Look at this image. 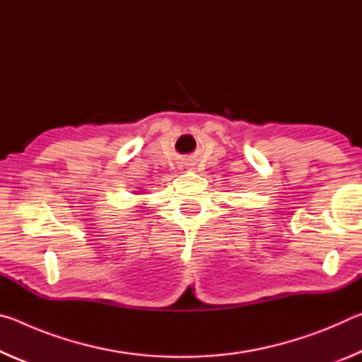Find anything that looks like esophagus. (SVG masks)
Masks as SVG:
<instances>
[{"label":"esophagus","mask_w":362,"mask_h":362,"mask_svg":"<svg viewBox=\"0 0 362 362\" xmlns=\"http://www.w3.org/2000/svg\"><path fill=\"white\" fill-rule=\"evenodd\" d=\"M180 169H187V168H180Z\"/></svg>","instance_id":"esophagus-1"}]
</instances>
